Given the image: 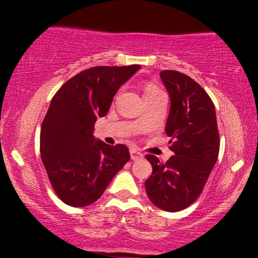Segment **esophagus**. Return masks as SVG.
I'll return each mask as SVG.
<instances>
[{
	"label": "esophagus",
	"mask_w": 258,
	"mask_h": 258,
	"mask_svg": "<svg viewBox=\"0 0 258 258\" xmlns=\"http://www.w3.org/2000/svg\"><path fill=\"white\" fill-rule=\"evenodd\" d=\"M130 153H131V158L134 161H139L144 158V155H142L139 150H136V148H132V150L130 151Z\"/></svg>",
	"instance_id": "1"
}]
</instances>
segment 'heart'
Returning a JSON list of instances; mask_svg holds the SVG:
<instances>
[{
  "mask_svg": "<svg viewBox=\"0 0 258 258\" xmlns=\"http://www.w3.org/2000/svg\"><path fill=\"white\" fill-rule=\"evenodd\" d=\"M160 93H163L157 86H155L153 83H147L144 88V96L146 97H151V96H156L160 95Z\"/></svg>",
  "mask_w": 258,
  "mask_h": 258,
  "instance_id": "heart-1",
  "label": "heart"
}]
</instances>
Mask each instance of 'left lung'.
<instances>
[{
  "mask_svg": "<svg viewBox=\"0 0 258 258\" xmlns=\"http://www.w3.org/2000/svg\"><path fill=\"white\" fill-rule=\"evenodd\" d=\"M160 76L171 98L166 134L175 155L167 162L146 156L152 173L145 187L155 206L177 212L201 195L217 161L220 134L215 105L196 81L172 70L161 71Z\"/></svg>",
  "mask_w": 258,
  "mask_h": 258,
  "instance_id": "left-lung-1",
  "label": "left lung"
}]
</instances>
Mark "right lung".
<instances>
[{
  "label": "right lung",
  "mask_w": 258,
  "mask_h": 258,
  "mask_svg": "<svg viewBox=\"0 0 258 258\" xmlns=\"http://www.w3.org/2000/svg\"><path fill=\"white\" fill-rule=\"evenodd\" d=\"M140 69L132 64L85 70L52 98L41 126V160L52 188L69 206L97 201L130 160L126 146L106 145L95 139L93 130L98 117L107 114L121 85Z\"/></svg>",
  "instance_id": "right-lung-1"
}]
</instances>
